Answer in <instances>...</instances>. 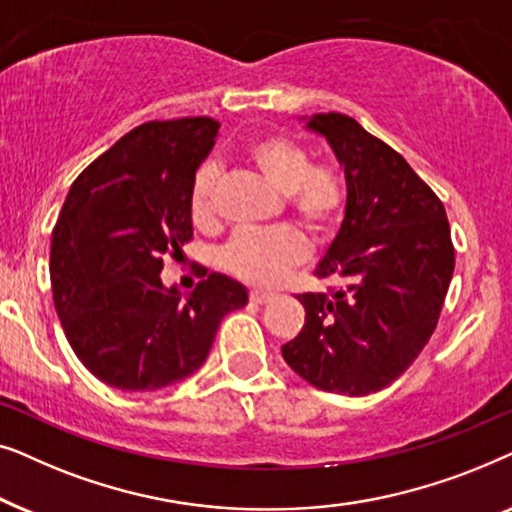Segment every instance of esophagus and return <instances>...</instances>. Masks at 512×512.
I'll return each mask as SVG.
<instances>
[{"instance_id":"34e87169","label":"esophagus","mask_w":512,"mask_h":512,"mask_svg":"<svg viewBox=\"0 0 512 512\" xmlns=\"http://www.w3.org/2000/svg\"><path fill=\"white\" fill-rule=\"evenodd\" d=\"M272 298H275V293H272V291H258V289L249 291V300H251V303H256V305L270 303Z\"/></svg>"}]
</instances>
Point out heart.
<instances>
[{
	"label": "heart",
	"instance_id": "obj_1",
	"mask_svg": "<svg viewBox=\"0 0 512 512\" xmlns=\"http://www.w3.org/2000/svg\"><path fill=\"white\" fill-rule=\"evenodd\" d=\"M244 163L261 174L268 186L284 195V209L312 237L333 235L347 207V186L338 167L310 165L307 151L284 135L251 139L242 149ZM214 165L195 172L188 209L195 226L214 223ZM307 256V244L296 230H240L221 249V268L247 284L268 286L282 279Z\"/></svg>",
	"mask_w": 512,
	"mask_h": 512
}]
</instances>
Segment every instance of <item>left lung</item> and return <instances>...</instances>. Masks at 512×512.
Wrapping results in <instances>:
<instances>
[{
    "label": "left lung",
    "mask_w": 512,
    "mask_h": 512,
    "mask_svg": "<svg viewBox=\"0 0 512 512\" xmlns=\"http://www.w3.org/2000/svg\"><path fill=\"white\" fill-rule=\"evenodd\" d=\"M307 128L345 167V219L314 275L328 293L298 296L305 326L282 356L312 387L366 396L389 387L436 331L454 272L443 202L401 153L345 114Z\"/></svg>",
    "instance_id": "8db88e82"
}]
</instances>
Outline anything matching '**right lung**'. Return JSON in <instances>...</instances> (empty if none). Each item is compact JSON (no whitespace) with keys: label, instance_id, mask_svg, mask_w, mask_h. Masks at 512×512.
I'll list each match as a JSON object with an SVG mask.
<instances>
[{"label":"right lung","instance_id":"obj_1","mask_svg":"<svg viewBox=\"0 0 512 512\" xmlns=\"http://www.w3.org/2000/svg\"><path fill=\"white\" fill-rule=\"evenodd\" d=\"M219 123L149 121L93 160L69 188L53 228L51 286L79 361L109 387L163 389L205 363L247 289L219 272L184 298L160 279L165 254L191 242L188 195Z\"/></svg>","mask_w":512,"mask_h":512}]
</instances>
